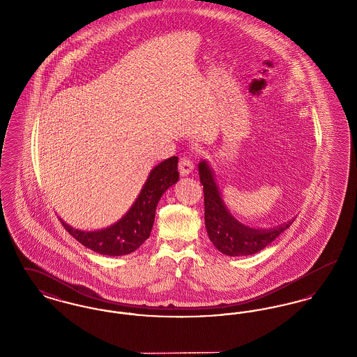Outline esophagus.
<instances>
[{"label":"esophagus","mask_w":357,"mask_h":357,"mask_svg":"<svg viewBox=\"0 0 357 357\" xmlns=\"http://www.w3.org/2000/svg\"><path fill=\"white\" fill-rule=\"evenodd\" d=\"M178 169H179L181 175L185 176V175H188V174L192 172V170H194V163H192V160L188 159V158H182V159L179 160Z\"/></svg>","instance_id":"34e87169"}]
</instances>
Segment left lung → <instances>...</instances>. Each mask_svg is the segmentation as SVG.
<instances>
[{"label":"left lung","instance_id":"8db88e82","mask_svg":"<svg viewBox=\"0 0 357 357\" xmlns=\"http://www.w3.org/2000/svg\"><path fill=\"white\" fill-rule=\"evenodd\" d=\"M199 179L204 186V225L213 245L226 255L239 257L261 252L284 233L294 220L273 229H253L238 222L227 210L214 181L213 171L206 160L198 165Z\"/></svg>","mask_w":357,"mask_h":357}]
</instances>
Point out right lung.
<instances>
[{
	"mask_svg": "<svg viewBox=\"0 0 357 357\" xmlns=\"http://www.w3.org/2000/svg\"><path fill=\"white\" fill-rule=\"evenodd\" d=\"M178 179V158L171 156L153 167L131 208L112 226L98 231H83L60 221L72 237L96 253L112 257L130 255L150 237L158 202Z\"/></svg>",
	"mask_w": 357,
	"mask_h": 357,
	"instance_id": "right-lung-1",
	"label": "right lung"
}]
</instances>
